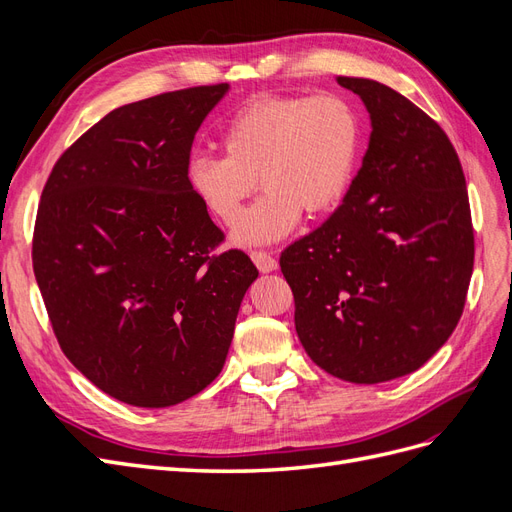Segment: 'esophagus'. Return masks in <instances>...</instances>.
I'll return each instance as SVG.
<instances>
[{"mask_svg": "<svg viewBox=\"0 0 512 512\" xmlns=\"http://www.w3.org/2000/svg\"><path fill=\"white\" fill-rule=\"evenodd\" d=\"M250 258L254 260V265L262 273H271V271L277 269V260L271 254H267V252H252Z\"/></svg>", "mask_w": 512, "mask_h": 512, "instance_id": "obj_1", "label": "esophagus"}]
</instances>
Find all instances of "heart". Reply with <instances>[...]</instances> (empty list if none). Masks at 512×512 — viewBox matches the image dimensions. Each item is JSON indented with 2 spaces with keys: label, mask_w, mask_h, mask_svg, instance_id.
<instances>
[{
  "label": "heart",
  "mask_w": 512,
  "mask_h": 512,
  "mask_svg": "<svg viewBox=\"0 0 512 512\" xmlns=\"http://www.w3.org/2000/svg\"><path fill=\"white\" fill-rule=\"evenodd\" d=\"M361 141L354 104L333 91L260 96L226 121L224 158L190 160L188 185L215 220L230 226L258 180L266 196L236 221L230 241L269 245L290 235L303 213L322 218L339 207L356 175Z\"/></svg>",
  "instance_id": "1"
}]
</instances>
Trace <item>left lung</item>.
Here are the masks:
<instances>
[{
    "instance_id": "left-lung-1",
    "label": "left lung",
    "mask_w": 512,
    "mask_h": 512,
    "mask_svg": "<svg viewBox=\"0 0 512 512\" xmlns=\"http://www.w3.org/2000/svg\"><path fill=\"white\" fill-rule=\"evenodd\" d=\"M337 83L363 100L369 145L342 205L280 265L309 359L346 382L378 384L412 374L455 331L474 232L466 177L438 123L378 81Z\"/></svg>"
}]
</instances>
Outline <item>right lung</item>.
Wrapping results in <instances>:
<instances>
[{"mask_svg": "<svg viewBox=\"0 0 512 512\" xmlns=\"http://www.w3.org/2000/svg\"><path fill=\"white\" fill-rule=\"evenodd\" d=\"M228 85L119 106L53 168L34 273L57 342L100 391L138 408L181 404L224 367L258 277L188 185L200 123Z\"/></svg>", "mask_w": 512, "mask_h": 512, "instance_id": "add662e5", "label": "right lung"}]
</instances>
